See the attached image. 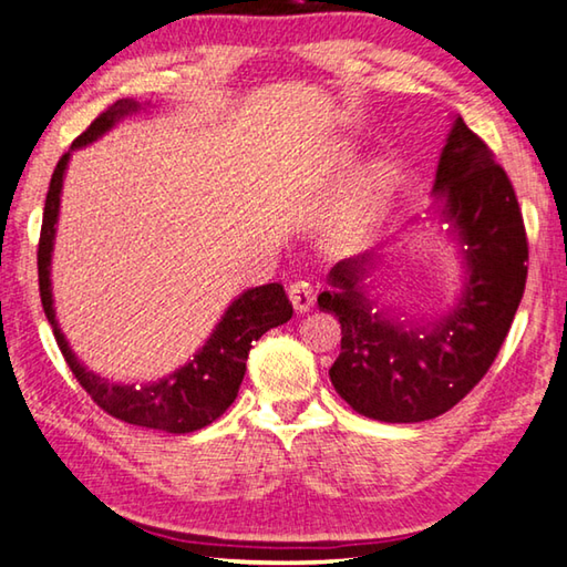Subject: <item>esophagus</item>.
Returning <instances> with one entry per match:
<instances>
[{"label":"esophagus","instance_id":"1","mask_svg":"<svg viewBox=\"0 0 567 567\" xmlns=\"http://www.w3.org/2000/svg\"><path fill=\"white\" fill-rule=\"evenodd\" d=\"M287 295H290V302L295 307V312H310V307L315 305V290L307 282H292L287 287Z\"/></svg>","mask_w":567,"mask_h":567}]
</instances>
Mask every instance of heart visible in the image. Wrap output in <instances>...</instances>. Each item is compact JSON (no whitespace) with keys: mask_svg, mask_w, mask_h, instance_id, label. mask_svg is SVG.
Listing matches in <instances>:
<instances>
[{"mask_svg":"<svg viewBox=\"0 0 567 567\" xmlns=\"http://www.w3.org/2000/svg\"><path fill=\"white\" fill-rule=\"evenodd\" d=\"M338 169H350L354 165V152L344 147L338 152ZM398 189V172L392 165L385 162H378L372 165L364 175L360 177L358 187L352 189L348 203L334 217L332 225V237L340 247L358 249L368 245L372 237L378 235V229L385 219L388 209L392 205V197H395Z\"/></svg>","mask_w":567,"mask_h":567,"instance_id":"obj_1","label":"heart"}]
</instances>
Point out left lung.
Instances as JSON below:
<instances>
[{"label": "left lung", "instance_id": "1", "mask_svg": "<svg viewBox=\"0 0 567 567\" xmlns=\"http://www.w3.org/2000/svg\"><path fill=\"white\" fill-rule=\"evenodd\" d=\"M433 215L447 223L463 262L457 300L440 318L400 320L368 297L370 275L395 237L334 265L330 290L318 297L342 328L330 380L364 417L422 422L457 405L491 370L523 300L527 239L515 189L460 114L440 152Z\"/></svg>", "mask_w": 567, "mask_h": 567}]
</instances>
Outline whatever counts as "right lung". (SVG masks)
I'll use <instances>...</instances> for the list:
<instances>
[{
  "label": "right lung",
  "instance_id": "add662e5",
  "mask_svg": "<svg viewBox=\"0 0 567 567\" xmlns=\"http://www.w3.org/2000/svg\"><path fill=\"white\" fill-rule=\"evenodd\" d=\"M140 102L117 100L112 107L104 110L94 120L87 132L72 142V147L62 159L56 162L54 175L47 192L44 217L40 249H37V267H40V297L47 320H50L56 344L64 354L66 364L74 372L80 385L90 392V398L97 405L110 412L112 417L130 422V425L165 430V433H195V430L209 425L223 412L233 405L237 390L245 378V362L252 342L262 338L267 330L285 324L292 318V305L287 300L280 282H270L262 287H249L243 295H237L223 318L215 324L213 334L199 348L192 360L182 364L167 378H159L147 385H124L112 382L84 368L72 352L64 332L56 324L54 297H52V252L56 219H60V197L64 185V172L70 167V157L74 150L87 147L97 142L104 132H110L114 124L140 112Z\"/></svg>",
  "mask_w": 567,
  "mask_h": 567
}]
</instances>
